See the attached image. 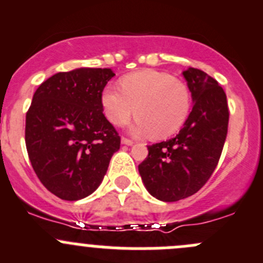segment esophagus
I'll list each match as a JSON object with an SVG mask.
<instances>
[{
    "instance_id": "esophagus-1",
    "label": "esophagus",
    "mask_w": 263,
    "mask_h": 263,
    "mask_svg": "<svg viewBox=\"0 0 263 263\" xmlns=\"http://www.w3.org/2000/svg\"><path fill=\"white\" fill-rule=\"evenodd\" d=\"M121 143H122V144H125V146H133L134 142L132 141V139L125 138V137H122V138H121Z\"/></svg>"
}]
</instances>
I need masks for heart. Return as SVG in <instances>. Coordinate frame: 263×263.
Returning a JSON list of instances; mask_svg holds the SVG:
<instances>
[{
  "label": "heart",
  "mask_w": 263,
  "mask_h": 263,
  "mask_svg": "<svg viewBox=\"0 0 263 263\" xmlns=\"http://www.w3.org/2000/svg\"><path fill=\"white\" fill-rule=\"evenodd\" d=\"M121 87L107 85L103 89L104 115L112 124L122 125L136 112L138 120L132 130L138 136L152 134L157 139L173 136L191 111L189 86L165 72H134L122 79Z\"/></svg>",
  "instance_id": "heart-1"
}]
</instances>
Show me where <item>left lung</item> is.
Returning a JSON list of instances; mask_svg holds the SVG:
<instances>
[{"mask_svg": "<svg viewBox=\"0 0 263 263\" xmlns=\"http://www.w3.org/2000/svg\"><path fill=\"white\" fill-rule=\"evenodd\" d=\"M191 91V114L174 138L148 146L138 165L147 191L172 202L196 194L211 178L223 149L229 127L226 94L218 82L196 68L183 72Z\"/></svg>", "mask_w": 263, "mask_h": 263, "instance_id": "8db88e82", "label": "left lung"}]
</instances>
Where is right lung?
I'll use <instances>...</instances> for the list:
<instances>
[{
	"label": "right lung",
	"instance_id": "add662e5",
	"mask_svg": "<svg viewBox=\"0 0 263 263\" xmlns=\"http://www.w3.org/2000/svg\"><path fill=\"white\" fill-rule=\"evenodd\" d=\"M111 68L59 72L42 82L26 116V146L41 183L62 200L98 189L120 137L104 117L102 92Z\"/></svg>",
	"mask_w": 263,
	"mask_h": 263
}]
</instances>
